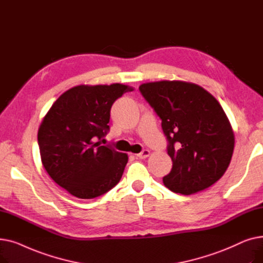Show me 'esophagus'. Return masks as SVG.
<instances>
[{
	"mask_svg": "<svg viewBox=\"0 0 263 263\" xmlns=\"http://www.w3.org/2000/svg\"><path fill=\"white\" fill-rule=\"evenodd\" d=\"M150 156V151L148 150V149H145V150H143L141 154H139V155H136V157L137 158H140V159H146V158H148Z\"/></svg>",
	"mask_w": 263,
	"mask_h": 263,
	"instance_id": "1",
	"label": "esophagus"
}]
</instances>
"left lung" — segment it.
I'll list each match as a JSON object with an SVG mask.
<instances>
[{
    "label": "left lung",
    "instance_id": "8db88e82",
    "mask_svg": "<svg viewBox=\"0 0 263 263\" xmlns=\"http://www.w3.org/2000/svg\"><path fill=\"white\" fill-rule=\"evenodd\" d=\"M140 90L162 119L173 168L165 186L183 195L211 186L227 171L234 148V133L223 107L194 83L158 81Z\"/></svg>",
    "mask_w": 263,
    "mask_h": 263
}]
</instances>
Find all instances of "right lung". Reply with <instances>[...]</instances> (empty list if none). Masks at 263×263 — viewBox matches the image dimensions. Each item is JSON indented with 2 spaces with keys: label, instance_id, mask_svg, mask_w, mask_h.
<instances>
[{
  "label": "right lung",
  "instance_id": "obj_1",
  "mask_svg": "<svg viewBox=\"0 0 263 263\" xmlns=\"http://www.w3.org/2000/svg\"><path fill=\"white\" fill-rule=\"evenodd\" d=\"M133 87L78 85L62 93L41 121L38 145L49 176L71 195L90 199L114 187L128 155L101 146L109 127L110 107Z\"/></svg>",
  "mask_w": 263,
  "mask_h": 263
}]
</instances>
